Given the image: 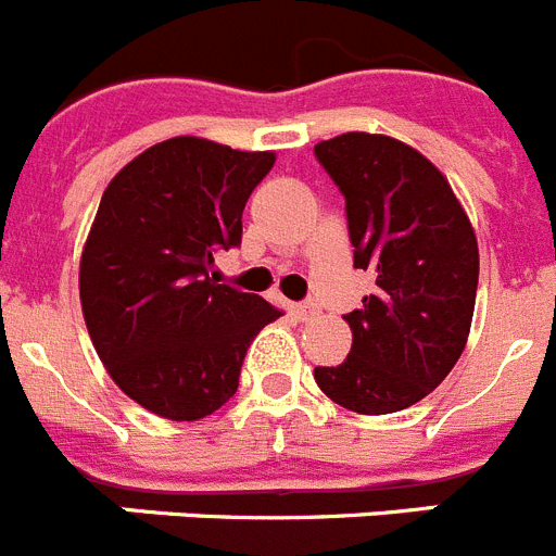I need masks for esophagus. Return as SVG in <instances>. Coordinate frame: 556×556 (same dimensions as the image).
Returning a JSON list of instances; mask_svg holds the SVG:
<instances>
[{
	"label": "esophagus",
	"mask_w": 556,
	"mask_h": 556,
	"mask_svg": "<svg viewBox=\"0 0 556 556\" xmlns=\"http://www.w3.org/2000/svg\"><path fill=\"white\" fill-rule=\"evenodd\" d=\"M294 314L301 317V320H314L317 314H320V303L317 301H303L294 306Z\"/></svg>",
	"instance_id": "34e87169"
}]
</instances>
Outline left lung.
I'll use <instances>...</instances> for the list:
<instances>
[{"instance_id":"8db88e82","label":"left lung","mask_w":556,"mask_h":556,"mask_svg":"<svg viewBox=\"0 0 556 556\" xmlns=\"http://www.w3.org/2000/svg\"><path fill=\"white\" fill-rule=\"evenodd\" d=\"M314 155L345 194L353 264L376 269V292L345 314L351 353L314 367V381L358 415L401 412L465 351L479 287L473 225L443 172L404 141L342 132Z\"/></svg>"}]
</instances>
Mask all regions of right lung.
<instances>
[{
	"label": "right lung",
	"mask_w": 556,
	"mask_h": 556,
	"mask_svg": "<svg viewBox=\"0 0 556 556\" xmlns=\"http://www.w3.org/2000/svg\"><path fill=\"white\" fill-rule=\"evenodd\" d=\"M275 152L198 136L152 144L102 191L80 258V303L108 376L152 415L200 420L239 387L255 333L281 317L214 278Z\"/></svg>",
	"instance_id": "1"
}]
</instances>
